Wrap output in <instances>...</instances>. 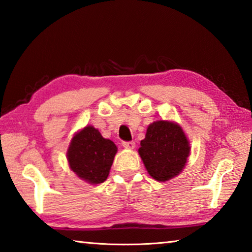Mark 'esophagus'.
<instances>
[{
  "label": "esophagus",
  "instance_id": "obj_1",
  "mask_svg": "<svg viewBox=\"0 0 252 252\" xmlns=\"http://www.w3.org/2000/svg\"><path fill=\"white\" fill-rule=\"evenodd\" d=\"M122 146L126 149H133L135 147V143L133 141H123Z\"/></svg>",
  "mask_w": 252,
  "mask_h": 252
}]
</instances>
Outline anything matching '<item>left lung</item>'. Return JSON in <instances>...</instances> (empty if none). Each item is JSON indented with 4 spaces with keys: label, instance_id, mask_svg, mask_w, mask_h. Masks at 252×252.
Listing matches in <instances>:
<instances>
[{
    "label": "left lung",
    "instance_id": "obj_1",
    "mask_svg": "<svg viewBox=\"0 0 252 252\" xmlns=\"http://www.w3.org/2000/svg\"><path fill=\"white\" fill-rule=\"evenodd\" d=\"M139 155L150 176L168 181L182 171L189 157L190 146L185 132L170 121H156L148 126Z\"/></svg>",
    "mask_w": 252,
    "mask_h": 252
}]
</instances>
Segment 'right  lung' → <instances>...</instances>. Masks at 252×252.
I'll list each match as a JSON object with an SVG mask.
<instances>
[{"instance_id":"obj_1","label":"right lung","mask_w":252,"mask_h":252,"mask_svg":"<svg viewBox=\"0 0 252 252\" xmlns=\"http://www.w3.org/2000/svg\"><path fill=\"white\" fill-rule=\"evenodd\" d=\"M117 153L111 140L104 139L99 130L85 126L72 139L67 151L70 168L83 180L93 185L104 182Z\"/></svg>"}]
</instances>
